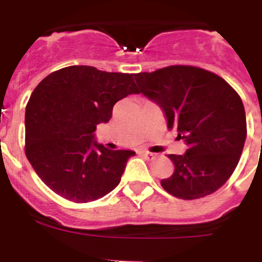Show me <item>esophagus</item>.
I'll list each match as a JSON object with an SVG mask.
<instances>
[{
    "instance_id": "esophagus-1",
    "label": "esophagus",
    "mask_w": 262,
    "mask_h": 262,
    "mask_svg": "<svg viewBox=\"0 0 262 262\" xmlns=\"http://www.w3.org/2000/svg\"><path fill=\"white\" fill-rule=\"evenodd\" d=\"M140 154H142L147 160H154V159H156V156H157L156 154H152V152H147V151L140 152Z\"/></svg>"
}]
</instances>
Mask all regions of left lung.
<instances>
[{"mask_svg": "<svg viewBox=\"0 0 262 262\" xmlns=\"http://www.w3.org/2000/svg\"><path fill=\"white\" fill-rule=\"evenodd\" d=\"M139 93L163 108L177 128L185 155H169L174 172L161 186L180 200H198L221 189L237 166L247 119L243 101L226 80L203 68L170 66L135 75Z\"/></svg>", "mask_w": 262, "mask_h": 262, "instance_id": "1", "label": "left lung"}]
</instances>
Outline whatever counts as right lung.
I'll list each match as a JSON object with an SVG mask.
<instances>
[{
	"instance_id": "add662e5",
	"label": "right lung",
	"mask_w": 262,
	"mask_h": 262,
	"mask_svg": "<svg viewBox=\"0 0 262 262\" xmlns=\"http://www.w3.org/2000/svg\"><path fill=\"white\" fill-rule=\"evenodd\" d=\"M134 93L133 75L88 66L66 67L39 82L26 106L25 152L51 190L86 203L118 186L135 152L107 149L93 142V133L110 120L119 99Z\"/></svg>"
}]
</instances>
